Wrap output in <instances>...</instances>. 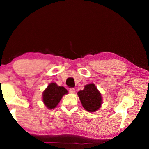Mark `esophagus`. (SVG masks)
Segmentation results:
<instances>
[{
	"instance_id": "obj_1",
	"label": "esophagus",
	"mask_w": 149,
	"mask_h": 149,
	"mask_svg": "<svg viewBox=\"0 0 149 149\" xmlns=\"http://www.w3.org/2000/svg\"><path fill=\"white\" fill-rule=\"evenodd\" d=\"M69 91H70V93H74L75 92V89H74V88H70Z\"/></svg>"
}]
</instances>
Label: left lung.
<instances>
[{
  "label": "left lung",
  "mask_w": 149,
  "mask_h": 149,
  "mask_svg": "<svg viewBox=\"0 0 149 149\" xmlns=\"http://www.w3.org/2000/svg\"><path fill=\"white\" fill-rule=\"evenodd\" d=\"M77 95L84 108L88 112H95L102 103L101 93L93 83L88 84L83 90L78 91Z\"/></svg>",
  "instance_id": "1"
}]
</instances>
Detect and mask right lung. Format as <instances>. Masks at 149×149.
<instances>
[{"mask_svg":"<svg viewBox=\"0 0 149 149\" xmlns=\"http://www.w3.org/2000/svg\"><path fill=\"white\" fill-rule=\"evenodd\" d=\"M67 93L68 91L64 87L58 86L56 83H51L43 91V102L48 109H54L58 106L63 96Z\"/></svg>","mask_w":149,"mask_h":149,"instance_id":"obj_1","label":"right lung"}]
</instances>
